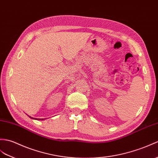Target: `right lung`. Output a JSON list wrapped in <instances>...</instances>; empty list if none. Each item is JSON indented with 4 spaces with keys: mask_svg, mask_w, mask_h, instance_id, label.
I'll use <instances>...</instances> for the list:
<instances>
[{
    "mask_svg": "<svg viewBox=\"0 0 158 158\" xmlns=\"http://www.w3.org/2000/svg\"><path fill=\"white\" fill-rule=\"evenodd\" d=\"M28 116V115H27ZM29 118H31V119H34V120H44L45 118H33V117H31V116H28Z\"/></svg>",
    "mask_w": 158,
    "mask_h": 158,
    "instance_id": "1",
    "label": "right lung"
}]
</instances>
